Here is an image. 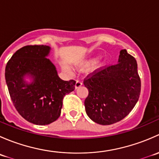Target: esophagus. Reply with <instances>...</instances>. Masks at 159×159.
I'll return each instance as SVG.
<instances>
[{"label":"esophagus","mask_w":159,"mask_h":159,"mask_svg":"<svg viewBox=\"0 0 159 159\" xmlns=\"http://www.w3.org/2000/svg\"><path fill=\"white\" fill-rule=\"evenodd\" d=\"M81 85H82V82H81V81H77L76 83H75V89H78V88L81 87Z\"/></svg>","instance_id":"1"}]
</instances>
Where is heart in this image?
I'll return each instance as SVG.
<instances>
[{"label":"heart","instance_id":"1","mask_svg":"<svg viewBox=\"0 0 159 159\" xmlns=\"http://www.w3.org/2000/svg\"><path fill=\"white\" fill-rule=\"evenodd\" d=\"M107 61H108V60H107V58H105V57H101V58H98V60H96V61L94 58H91L89 59V60L84 61L78 64L77 66L79 68H84L93 65L92 68H94V69H96V68H101V67L105 66V65H106Z\"/></svg>","mask_w":159,"mask_h":159}]
</instances>
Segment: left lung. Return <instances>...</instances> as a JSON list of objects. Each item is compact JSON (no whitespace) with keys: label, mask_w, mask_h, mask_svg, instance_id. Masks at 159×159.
<instances>
[{"label":"left lung","mask_w":159,"mask_h":159,"mask_svg":"<svg viewBox=\"0 0 159 159\" xmlns=\"http://www.w3.org/2000/svg\"><path fill=\"white\" fill-rule=\"evenodd\" d=\"M118 62L95 70L84 81L89 90L84 101L86 113L99 125H108L122 120L140 95L141 80L134 57L121 50Z\"/></svg>","instance_id":"8db88e82"}]
</instances>
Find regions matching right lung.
Wrapping results in <instances>:
<instances>
[{
    "label": "right lung",
    "mask_w": 159,
    "mask_h": 159,
    "mask_svg": "<svg viewBox=\"0 0 159 159\" xmlns=\"http://www.w3.org/2000/svg\"><path fill=\"white\" fill-rule=\"evenodd\" d=\"M51 48L28 45L17 50L7 62L5 80L18 113L30 123L45 125L59 118L65 94L75 90L76 81H63L48 59ZM29 76V83L24 80Z\"/></svg>",
    "instance_id": "right-lung-1"
}]
</instances>
